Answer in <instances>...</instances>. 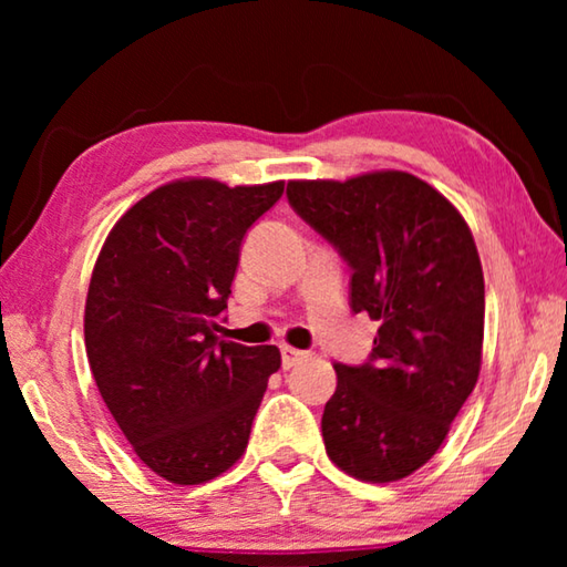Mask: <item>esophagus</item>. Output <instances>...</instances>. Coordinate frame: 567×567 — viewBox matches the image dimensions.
I'll use <instances>...</instances> for the list:
<instances>
[{
  "instance_id": "obj_1",
  "label": "esophagus",
  "mask_w": 567,
  "mask_h": 567,
  "mask_svg": "<svg viewBox=\"0 0 567 567\" xmlns=\"http://www.w3.org/2000/svg\"><path fill=\"white\" fill-rule=\"evenodd\" d=\"M280 352H282V368L285 370H290V368H295V364H300L302 360H307V352L295 350V348H287V344H285Z\"/></svg>"
}]
</instances>
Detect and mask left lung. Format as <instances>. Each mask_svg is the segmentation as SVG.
I'll list each match as a JSON object with an SVG mask.
<instances>
[{"instance_id":"8db88e82","label":"left lung","mask_w":567,"mask_h":567,"mask_svg":"<svg viewBox=\"0 0 567 567\" xmlns=\"http://www.w3.org/2000/svg\"><path fill=\"white\" fill-rule=\"evenodd\" d=\"M287 203L350 265V307L378 320L368 362L334 364L324 450L364 483L437 453L483 358L485 282L463 215L408 172L297 179Z\"/></svg>"}]
</instances>
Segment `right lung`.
I'll return each instance as SVG.
<instances>
[{
  "label": "right lung",
  "mask_w": 567,
  "mask_h": 567,
  "mask_svg": "<svg viewBox=\"0 0 567 567\" xmlns=\"http://www.w3.org/2000/svg\"><path fill=\"white\" fill-rule=\"evenodd\" d=\"M285 182L177 179L130 207L94 265L84 344L104 405L152 473L207 483L243 457L280 370L275 344L217 338L247 229Z\"/></svg>",
  "instance_id": "1"
}]
</instances>
